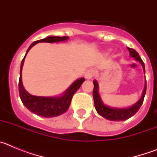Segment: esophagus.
<instances>
[{
    "instance_id": "34e87169",
    "label": "esophagus",
    "mask_w": 157,
    "mask_h": 157,
    "mask_svg": "<svg viewBox=\"0 0 157 157\" xmlns=\"http://www.w3.org/2000/svg\"><path fill=\"white\" fill-rule=\"evenodd\" d=\"M95 74H96V71L94 70V69H90V70H88L86 72L85 77L86 78H87V79H90V78H92L95 75Z\"/></svg>"
}]
</instances>
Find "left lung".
I'll return each instance as SVG.
<instances>
[{
	"instance_id": "left-lung-1",
	"label": "left lung",
	"mask_w": 157,
	"mask_h": 157,
	"mask_svg": "<svg viewBox=\"0 0 157 157\" xmlns=\"http://www.w3.org/2000/svg\"><path fill=\"white\" fill-rule=\"evenodd\" d=\"M128 48L129 52H130V56L131 57H134L137 61L141 63L144 69V72H145V64H144V62L142 61V59H141L138 52H136L134 48ZM94 91H93V97H94V105H95L96 110H97V112H98L100 116H103L104 118H105L107 120H111V121H123V120H128L129 118L134 116L141 108V105L143 103L144 98H145V93H146V80H145V87H144L142 96H141V98H140V100L137 103L134 104L133 106L130 107V108L116 109V108H111V107L107 106L102 102L99 93H98V83L96 80L94 81Z\"/></svg>"
}]
</instances>
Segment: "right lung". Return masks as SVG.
Wrapping results in <instances>:
<instances>
[{
  "instance_id": "obj_1",
  "label": "right lung",
  "mask_w": 157,
  "mask_h": 157,
  "mask_svg": "<svg viewBox=\"0 0 157 157\" xmlns=\"http://www.w3.org/2000/svg\"><path fill=\"white\" fill-rule=\"evenodd\" d=\"M69 37H58V36H49L44 39L38 40L33 42L27 51V53L30 48L39 42H59V41H67ZM25 55V56H26ZM24 58L22 60L21 66H20V76L19 81V93L20 96V99L25 107L31 112L36 115L45 118H50L58 116L63 114V112H67L71 105L72 97L76 93V91L79 89L82 82L85 81L84 78L77 79L72 83L67 90L64 92L63 96L60 97H38V96H33L27 93L23 87L22 83V68H23Z\"/></svg>"
}]
</instances>
